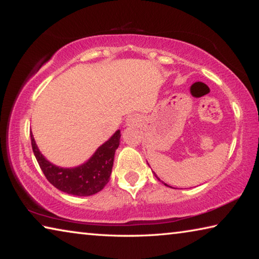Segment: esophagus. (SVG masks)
I'll return each instance as SVG.
<instances>
[{
	"mask_svg": "<svg viewBox=\"0 0 259 259\" xmlns=\"http://www.w3.org/2000/svg\"><path fill=\"white\" fill-rule=\"evenodd\" d=\"M126 125L128 126H136L138 125V123L140 122V116L138 114H133V115H129L128 119H126Z\"/></svg>",
	"mask_w": 259,
	"mask_h": 259,
	"instance_id": "1",
	"label": "esophagus"
}]
</instances>
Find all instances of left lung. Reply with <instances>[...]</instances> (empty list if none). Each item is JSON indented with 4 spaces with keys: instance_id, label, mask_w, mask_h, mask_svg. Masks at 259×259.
<instances>
[{
    "instance_id": "8db88e82",
    "label": "left lung",
    "mask_w": 259,
    "mask_h": 259,
    "mask_svg": "<svg viewBox=\"0 0 259 259\" xmlns=\"http://www.w3.org/2000/svg\"><path fill=\"white\" fill-rule=\"evenodd\" d=\"M155 177H156V175H155ZM157 178V177H156ZM157 179H159V178H157ZM164 185H166V184H164ZM166 186H168V185H166Z\"/></svg>"
}]
</instances>
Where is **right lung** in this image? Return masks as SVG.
<instances>
[{"label": "right lung", "mask_w": 259, "mask_h": 259, "mask_svg": "<svg viewBox=\"0 0 259 259\" xmlns=\"http://www.w3.org/2000/svg\"><path fill=\"white\" fill-rule=\"evenodd\" d=\"M120 130H117L106 143L98 147L85 163L76 168H59L50 163L38 151L32 134L30 142L37 163L50 184L67 194L89 196L102 191L109 182L114 154L120 145Z\"/></svg>", "instance_id": "obj_1"}]
</instances>
